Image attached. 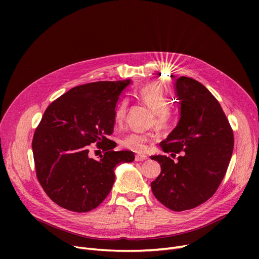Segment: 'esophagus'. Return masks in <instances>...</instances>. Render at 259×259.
<instances>
[{
	"label": "esophagus",
	"mask_w": 259,
	"mask_h": 259,
	"mask_svg": "<svg viewBox=\"0 0 259 259\" xmlns=\"http://www.w3.org/2000/svg\"><path fill=\"white\" fill-rule=\"evenodd\" d=\"M147 158H148L147 155H144V154H137V155H135V160H137V161H144Z\"/></svg>",
	"instance_id": "esophagus-1"
}]
</instances>
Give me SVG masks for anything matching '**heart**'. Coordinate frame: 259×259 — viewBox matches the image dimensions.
Masks as SVG:
<instances>
[{
  "label": "heart",
  "mask_w": 259,
  "mask_h": 259,
  "mask_svg": "<svg viewBox=\"0 0 259 259\" xmlns=\"http://www.w3.org/2000/svg\"><path fill=\"white\" fill-rule=\"evenodd\" d=\"M133 94L139 102L152 109V122L158 130L165 131L172 127L175 115L168 106L169 99L164 87L157 83H148L135 89ZM128 106L129 102L127 99L119 101L116 105L113 115L115 127H119L124 122L128 112ZM151 141V135L131 132L120 139V146L134 152H145L148 143Z\"/></svg>",
  "instance_id": "heart-1"
}]
</instances>
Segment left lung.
Instances as JSON below:
<instances>
[{"label": "left lung", "mask_w": 259, "mask_h": 259, "mask_svg": "<svg viewBox=\"0 0 259 259\" xmlns=\"http://www.w3.org/2000/svg\"><path fill=\"white\" fill-rule=\"evenodd\" d=\"M181 104L179 124L159 145L167 155H153L161 171L151 183L154 196L173 211L193 209L219 189L234 147L233 130L214 95L199 81L176 79Z\"/></svg>", "instance_id": "obj_1"}]
</instances>
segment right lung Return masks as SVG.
<instances>
[{
  "label": "right lung",
  "instance_id": "obj_1",
  "mask_svg": "<svg viewBox=\"0 0 259 259\" xmlns=\"http://www.w3.org/2000/svg\"><path fill=\"white\" fill-rule=\"evenodd\" d=\"M131 79L94 81L70 89L45 110L32 140L36 178L51 200L73 212H88L111 191L114 168L134 160L131 151H114L113 115ZM91 143L104 151L89 156Z\"/></svg>",
  "mask_w": 259,
  "mask_h": 259
}]
</instances>
